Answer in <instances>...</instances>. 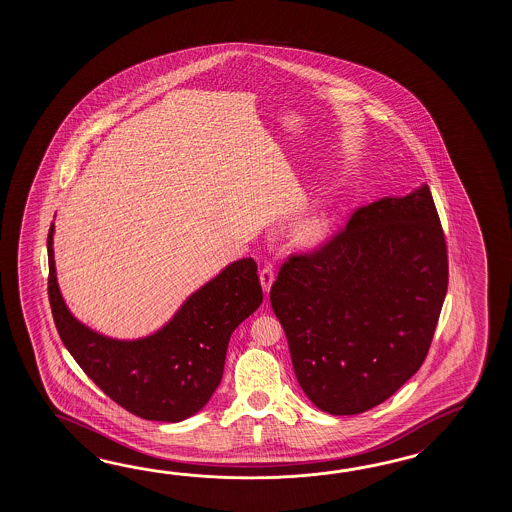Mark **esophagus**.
Returning <instances> with one entry per match:
<instances>
[{"mask_svg": "<svg viewBox=\"0 0 512 512\" xmlns=\"http://www.w3.org/2000/svg\"><path fill=\"white\" fill-rule=\"evenodd\" d=\"M260 282L261 287H263V293H269V291H271L272 282H274V271H272V267H269V265L261 267Z\"/></svg>", "mask_w": 512, "mask_h": 512, "instance_id": "34e87169", "label": "esophagus"}]
</instances>
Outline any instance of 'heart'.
I'll return each mask as SVG.
<instances>
[{
    "label": "heart",
    "instance_id": "obj_1",
    "mask_svg": "<svg viewBox=\"0 0 512 512\" xmlns=\"http://www.w3.org/2000/svg\"><path fill=\"white\" fill-rule=\"evenodd\" d=\"M327 227H329V218H327L326 212L315 208V210L307 212L304 218L298 219V223L294 225V240L302 245H313L326 236Z\"/></svg>",
    "mask_w": 512,
    "mask_h": 512
}]
</instances>
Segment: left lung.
I'll return each mask as SVG.
<instances>
[{
	"label": "left lung",
	"instance_id": "left-lung-1",
	"mask_svg": "<svg viewBox=\"0 0 512 512\" xmlns=\"http://www.w3.org/2000/svg\"><path fill=\"white\" fill-rule=\"evenodd\" d=\"M448 287L445 232L421 186L359 207L271 287L294 375L316 408L362 414L425 362Z\"/></svg>",
	"mask_w": 512,
	"mask_h": 512
}]
</instances>
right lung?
Wrapping results in <instances>:
<instances>
[{
  "label": "right lung",
  "mask_w": 512,
  "mask_h": 512,
  "mask_svg": "<svg viewBox=\"0 0 512 512\" xmlns=\"http://www.w3.org/2000/svg\"><path fill=\"white\" fill-rule=\"evenodd\" d=\"M51 223L47 293L58 335L87 377L130 414L177 423L197 414L223 377L230 335L263 300L252 258L230 263L150 337H102L69 313L56 283Z\"/></svg>",
  "instance_id": "obj_1"
}]
</instances>
